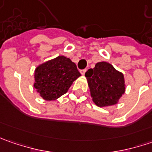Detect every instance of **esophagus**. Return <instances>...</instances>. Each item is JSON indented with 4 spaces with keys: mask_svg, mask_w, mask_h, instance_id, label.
Segmentation results:
<instances>
[{
    "mask_svg": "<svg viewBox=\"0 0 152 152\" xmlns=\"http://www.w3.org/2000/svg\"><path fill=\"white\" fill-rule=\"evenodd\" d=\"M85 72H86V69H83V70H80V73H81L82 75H85Z\"/></svg>",
    "mask_w": 152,
    "mask_h": 152,
    "instance_id": "1",
    "label": "esophagus"
}]
</instances>
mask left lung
Instances as JSON below:
<instances>
[{
    "instance_id": "1",
    "label": "left lung",
    "mask_w": 152,
    "mask_h": 152,
    "mask_svg": "<svg viewBox=\"0 0 152 152\" xmlns=\"http://www.w3.org/2000/svg\"><path fill=\"white\" fill-rule=\"evenodd\" d=\"M93 102L99 107L118 104L125 93L124 73L107 61L97 62L85 73Z\"/></svg>"
}]
</instances>
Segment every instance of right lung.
I'll return each mask as SVG.
<instances>
[{"label": "right lung", "instance_id": "right-lung-1", "mask_svg": "<svg viewBox=\"0 0 152 152\" xmlns=\"http://www.w3.org/2000/svg\"><path fill=\"white\" fill-rule=\"evenodd\" d=\"M80 76L74 62L64 56H58L35 68L34 87L44 100L54 101L67 93Z\"/></svg>", "mask_w": 152, "mask_h": 152}]
</instances>
